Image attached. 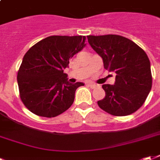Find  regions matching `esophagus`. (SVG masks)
<instances>
[{"label": "esophagus", "mask_w": 160, "mask_h": 160, "mask_svg": "<svg viewBox=\"0 0 160 160\" xmlns=\"http://www.w3.org/2000/svg\"><path fill=\"white\" fill-rule=\"evenodd\" d=\"M87 84L88 85V86H89V87H91V88H96V87H97V85L95 84V83H94V82H87Z\"/></svg>", "instance_id": "obj_1"}]
</instances>
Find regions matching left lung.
<instances>
[{"label": "left lung", "mask_w": 160, "mask_h": 160, "mask_svg": "<svg viewBox=\"0 0 160 160\" xmlns=\"http://www.w3.org/2000/svg\"><path fill=\"white\" fill-rule=\"evenodd\" d=\"M87 38L103 59L104 68L117 74L113 85H102L106 96L98 101V106L114 116L135 112L145 102L152 88L151 66L147 53L122 36H88Z\"/></svg>", "instance_id": "8db88e82"}]
</instances>
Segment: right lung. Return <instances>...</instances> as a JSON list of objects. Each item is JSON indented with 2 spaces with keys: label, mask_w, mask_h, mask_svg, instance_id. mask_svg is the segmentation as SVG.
Listing matches in <instances>:
<instances>
[{
  "label": "right lung",
  "mask_w": 160,
  "mask_h": 160,
  "mask_svg": "<svg viewBox=\"0 0 160 160\" xmlns=\"http://www.w3.org/2000/svg\"><path fill=\"white\" fill-rule=\"evenodd\" d=\"M85 39L83 36H51L24 54L17 80L21 100L31 112L53 118L73 104L77 88L84 83H71L64 69L86 45Z\"/></svg>",
  "instance_id": "obj_1"
}]
</instances>
